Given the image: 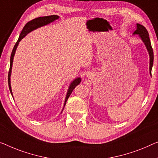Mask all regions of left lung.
Returning <instances> with one entry per match:
<instances>
[{
	"label": "left lung",
	"instance_id": "8db88e82",
	"mask_svg": "<svg viewBox=\"0 0 158 158\" xmlns=\"http://www.w3.org/2000/svg\"><path fill=\"white\" fill-rule=\"evenodd\" d=\"M133 35H138L139 36L141 40L145 44L146 49L148 52L150 56V74L151 75V71L152 65H153V60H154V55H153V51H152V48L151 46V43H150V40L149 37V34H148V30H146L143 25L138 24H136V30L135 31L133 32Z\"/></svg>",
	"mask_w": 158,
	"mask_h": 158
}]
</instances>
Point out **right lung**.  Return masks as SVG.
I'll list each match as a JSON object with an SVG mask.
<instances>
[{"label": "right lung", "mask_w": 158, "mask_h": 158, "mask_svg": "<svg viewBox=\"0 0 158 158\" xmlns=\"http://www.w3.org/2000/svg\"><path fill=\"white\" fill-rule=\"evenodd\" d=\"M59 18H60V16L56 15L44 16V17H39V18L34 19V20H32L31 21H30V22H28L27 24L25 25L24 27H23L22 32H21L20 36H19L18 41L15 43V46H14L13 51H12V53H11V56H10V69H9V72H8V80L9 89H10V91L12 96H13V92H12L11 86H10V76H11V72H12V67H13V58H14V56H15L16 49H17V48H18L19 42H20V41L23 38H24V37L26 36V35L29 33V32L33 31L34 30H36V29H37V28L42 27V26H44V25H48L50 23L54 22V21L57 20V19H59ZM81 79L80 77H77V78L75 79L74 80H73V81H72V83L69 84V89H68V90H67V95H66L64 107L65 106L66 103H67V101L68 99V98L69 97L70 94H72V91L74 89L75 86H77L80 83V82H81ZM63 109H64V108H63ZM63 109H62V110H63Z\"/></svg>", "instance_id": "right-lung-1"}]
</instances>
